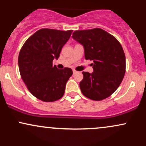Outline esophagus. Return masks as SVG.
Instances as JSON below:
<instances>
[{
    "mask_svg": "<svg viewBox=\"0 0 146 146\" xmlns=\"http://www.w3.org/2000/svg\"><path fill=\"white\" fill-rule=\"evenodd\" d=\"M73 74H75V73H77V71H75V70H73Z\"/></svg>",
    "mask_w": 146,
    "mask_h": 146,
    "instance_id": "obj_1",
    "label": "esophagus"
}]
</instances>
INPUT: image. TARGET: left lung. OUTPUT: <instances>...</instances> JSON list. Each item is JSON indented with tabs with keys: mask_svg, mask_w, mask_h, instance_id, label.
I'll use <instances>...</instances> for the list:
<instances>
[{
	"mask_svg": "<svg viewBox=\"0 0 146 146\" xmlns=\"http://www.w3.org/2000/svg\"><path fill=\"white\" fill-rule=\"evenodd\" d=\"M72 38L83 45L85 59L93 61V73L82 72V93L95 101L108 98L119 86L125 73V57L121 44L100 28L75 31Z\"/></svg>",
	"mask_w": 146,
	"mask_h": 146,
	"instance_id": "obj_1",
	"label": "left lung"
}]
</instances>
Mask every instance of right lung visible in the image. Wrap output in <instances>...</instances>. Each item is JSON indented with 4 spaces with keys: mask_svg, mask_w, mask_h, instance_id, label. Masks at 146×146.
Listing matches in <instances>:
<instances>
[{
    "mask_svg": "<svg viewBox=\"0 0 146 146\" xmlns=\"http://www.w3.org/2000/svg\"><path fill=\"white\" fill-rule=\"evenodd\" d=\"M73 30L60 31L41 29L30 36L18 56L21 78L33 96L45 102L60 100L64 93L66 84L73 71L58 69L53 66Z\"/></svg>",
    "mask_w": 146,
    "mask_h": 146,
    "instance_id": "obj_1",
    "label": "right lung"
}]
</instances>
